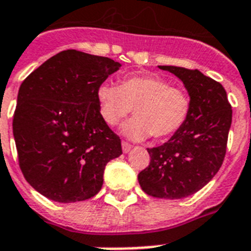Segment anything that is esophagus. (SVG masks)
Segmentation results:
<instances>
[{
    "mask_svg": "<svg viewBox=\"0 0 251 251\" xmlns=\"http://www.w3.org/2000/svg\"><path fill=\"white\" fill-rule=\"evenodd\" d=\"M122 151H124V153H127L131 150V145H129V143H126V142H122Z\"/></svg>",
    "mask_w": 251,
    "mask_h": 251,
    "instance_id": "obj_1",
    "label": "esophagus"
}]
</instances>
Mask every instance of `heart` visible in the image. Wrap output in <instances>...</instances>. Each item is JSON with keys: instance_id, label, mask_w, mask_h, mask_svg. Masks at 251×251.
Segmentation results:
<instances>
[{"instance_id": "b5f03b06", "label": "heart", "mask_w": 251, "mask_h": 251, "mask_svg": "<svg viewBox=\"0 0 251 251\" xmlns=\"http://www.w3.org/2000/svg\"><path fill=\"white\" fill-rule=\"evenodd\" d=\"M96 96L100 114L109 126L118 125L134 108L135 116L121 126V133L131 141L152 134L157 139L171 137L182 129L191 112L186 91L157 75L126 76L120 86L105 82Z\"/></svg>"}]
</instances>
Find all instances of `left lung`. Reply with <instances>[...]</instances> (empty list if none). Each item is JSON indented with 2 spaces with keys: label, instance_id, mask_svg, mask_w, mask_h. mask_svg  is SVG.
Returning a JSON list of instances; mask_svg holds the SVG:
<instances>
[{
  "label": "left lung",
  "instance_id": "obj_1",
  "mask_svg": "<svg viewBox=\"0 0 251 251\" xmlns=\"http://www.w3.org/2000/svg\"><path fill=\"white\" fill-rule=\"evenodd\" d=\"M175 74L186 88L191 112L182 129L164 145L147 149L150 165L138 175L146 194L181 199L206 186L226 156L232 106L222 84L199 70L159 66Z\"/></svg>",
  "mask_w": 251,
  "mask_h": 251
}]
</instances>
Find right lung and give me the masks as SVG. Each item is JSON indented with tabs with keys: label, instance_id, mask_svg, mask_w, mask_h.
I'll list each match as a JSON object with an SVG mask.
<instances>
[{
	"label": "right lung",
	"instance_id": "obj_1",
	"mask_svg": "<svg viewBox=\"0 0 251 251\" xmlns=\"http://www.w3.org/2000/svg\"><path fill=\"white\" fill-rule=\"evenodd\" d=\"M121 68L108 57L69 49L57 53L21 84L13 134L22 173L58 203L100 191L105 165L122 153L121 139L102 120L96 92Z\"/></svg>",
	"mask_w": 251,
	"mask_h": 251
}]
</instances>
